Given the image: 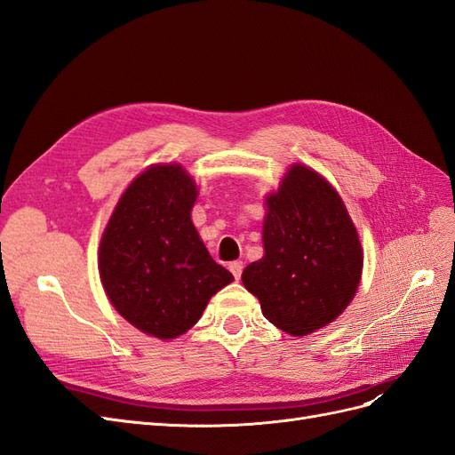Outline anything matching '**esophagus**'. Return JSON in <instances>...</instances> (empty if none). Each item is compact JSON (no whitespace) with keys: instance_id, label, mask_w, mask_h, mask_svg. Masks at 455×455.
Segmentation results:
<instances>
[{"instance_id":"34e87169","label":"esophagus","mask_w":455,"mask_h":455,"mask_svg":"<svg viewBox=\"0 0 455 455\" xmlns=\"http://www.w3.org/2000/svg\"><path fill=\"white\" fill-rule=\"evenodd\" d=\"M229 271L233 273V277H235V279H241V273H243V261H241V259L231 261V264H229Z\"/></svg>"}]
</instances>
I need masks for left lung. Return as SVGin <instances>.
<instances>
[{
  "instance_id": "left-lung-1",
  "label": "left lung",
  "mask_w": 455,
  "mask_h": 455,
  "mask_svg": "<svg viewBox=\"0 0 455 455\" xmlns=\"http://www.w3.org/2000/svg\"><path fill=\"white\" fill-rule=\"evenodd\" d=\"M264 251L244 267L243 284L266 319L292 336L332 323L359 286L363 251L346 204L301 164L267 197Z\"/></svg>"
}]
</instances>
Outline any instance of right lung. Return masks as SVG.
<instances>
[{
  "mask_svg": "<svg viewBox=\"0 0 455 455\" xmlns=\"http://www.w3.org/2000/svg\"><path fill=\"white\" fill-rule=\"evenodd\" d=\"M196 197L180 164L151 167L123 194L100 243L109 301L131 324L161 339L184 334L211 296L233 281L191 224Z\"/></svg>",
  "mask_w": 455,
  "mask_h": 455,
  "instance_id": "right-lung-1",
  "label": "right lung"
}]
</instances>
